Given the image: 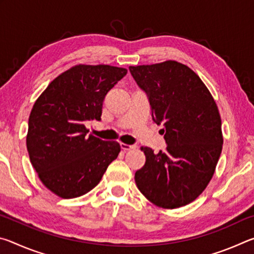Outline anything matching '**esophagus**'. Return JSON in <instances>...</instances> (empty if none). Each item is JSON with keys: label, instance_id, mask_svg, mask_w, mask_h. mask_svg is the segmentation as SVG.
Listing matches in <instances>:
<instances>
[{"label": "esophagus", "instance_id": "34e87169", "mask_svg": "<svg viewBox=\"0 0 254 254\" xmlns=\"http://www.w3.org/2000/svg\"><path fill=\"white\" fill-rule=\"evenodd\" d=\"M120 145H121V149L126 150V151H127V150H133V149L136 148L135 144H126V143H121Z\"/></svg>", "mask_w": 254, "mask_h": 254}]
</instances>
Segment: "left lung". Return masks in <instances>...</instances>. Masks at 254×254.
Returning <instances> with one entry per match:
<instances>
[{
	"mask_svg": "<svg viewBox=\"0 0 254 254\" xmlns=\"http://www.w3.org/2000/svg\"><path fill=\"white\" fill-rule=\"evenodd\" d=\"M128 70L147 94L152 120L163 126L167 144L159 153L142 148L145 163L135 173V184L159 207H182L203 192L220 159L223 135L217 105L199 77L175 60Z\"/></svg>",
	"mask_w": 254,
	"mask_h": 254,
	"instance_id": "8db88e82",
	"label": "left lung"
}]
</instances>
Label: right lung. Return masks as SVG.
<instances>
[{"mask_svg": "<svg viewBox=\"0 0 254 254\" xmlns=\"http://www.w3.org/2000/svg\"><path fill=\"white\" fill-rule=\"evenodd\" d=\"M127 72L109 65L75 66L34 103L27 135L30 161L42 184L62 198L92 190L121 151L115 141L87 135L85 122L101 121L107 92Z\"/></svg>", "mask_w": 254, "mask_h": 254, "instance_id": "1", "label": "right lung"}]
</instances>
